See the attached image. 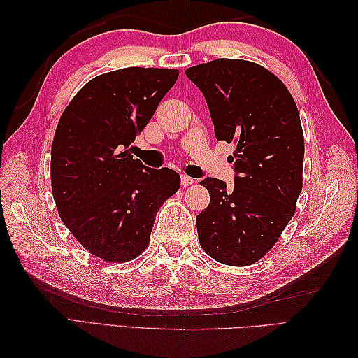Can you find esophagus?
Listing matches in <instances>:
<instances>
[{"label": "esophagus", "instance_id": "34e87169", "mask_svg": "<svg viewBox=\"0 0 358 358\" xmlns=\"http://www.w3.org/2000/svg\"><path fill=\"white\" fill-rule=\"evenodd\" d=\"M195 183V180L192 177H187V175H181V185L183 186H191Z\"/></svg>", "mask_w": 358, "mask_h": 358}]
</instances>
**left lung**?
<instances>
[{"mask_svg":"<svg viewBox=\"0 0 358 358\" xmlns=\"http://www.w3.org/2000/svg\"><path fill=\"white\" fill-rule=\"evenodd\" d=\"M210 112L217 140L235 143L234 187L206 177L210 201L196 215L201 248L214 260L248 266L275 245L303 187L305 140L292 95L275 75L245 59L189 67Z\"/></svg>","mask_w":358,"mask_h":358,"instance_id":"8db88e82","label":"left lung"}]
</instances>
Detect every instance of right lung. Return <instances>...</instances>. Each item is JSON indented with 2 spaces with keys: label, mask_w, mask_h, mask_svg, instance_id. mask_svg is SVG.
Returning <instances> with one entry per match:
<instances>
[{
  "label": "right lung",
  "mask_w": 358,
  "mask_h": 358,
  "mask_svg": "<svg viewBox=\"0 0 358 358\" xmlns=\"http://www.w3.org/2000/svg\"><path fill=\"white\" fill-rule=\"evenodd\" d=\"M177 69L124 67L83 86L63 112L50 154L52 194L80 245L106 262L140 255L180 175L134 159L135 136L178 78Z\"/></svg>",
  "instance_id": "obj_1"
}]
</instances>
